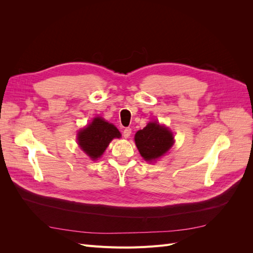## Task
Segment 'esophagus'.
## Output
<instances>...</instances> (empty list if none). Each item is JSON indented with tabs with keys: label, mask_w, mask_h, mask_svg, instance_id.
I'll return each instance as SVG.
<instances>
[{
	"label": "esophagus",
	"mask_w": 253,
	"mask_h": 253,
	"mask_svg": "<svg viewBox=\"0 0 253 253\" xmlns=\"http://www.w3.org/2000/svg\"><path fill=\"white\" fill-rule=\"evenodd\" d=\"M131 134H132V129L129 127H126L124 129V137H125V138H128V137L131 136Z\"/></svg>",
	"instance_id": "obj_1"
}]
</instances>
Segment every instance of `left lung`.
<instances>
[{
	"mask_svg": "<svg viewBox=\"0 0 253 253\" xmlns=\"http://www.w3.org/2000/svg\"><path fill=\"white\" fill-rule=\"evenodd\" d=\"M135 143L145 162H155L164 156L174 143L173 133L158 122H149L135 134Z\"/></svg>",
	"mask_w": 253,
	"mask_h": 253,
	"instance_id": "left-lung-1",
	"label": "left lung"
}]
</instances>
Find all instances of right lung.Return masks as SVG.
<instances>
[{
    "label": "right lung",
    "instance_id": "right-lung-1",
    "mask_svg": "<svg viewBox=\"0 0 253 253\" xmlns=\"http://www.w3.org/2000/svg\"><path fill=\"white\" fill-rule=\"evenodd\" d=\"M118 128L101 117H96L85 127L78 132L80 149L90 159L100 158L114 138H120Z\"/></svg>",
    "mask_w": 253,
    "mask_h": 253
}]
</instances>
